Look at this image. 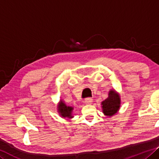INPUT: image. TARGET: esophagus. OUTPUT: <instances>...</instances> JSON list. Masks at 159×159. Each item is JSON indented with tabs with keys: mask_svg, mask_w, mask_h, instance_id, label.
I'll return each instance as SVG.
<instances>
[{
	"mask_svg": "<svg viewBox=\"0 0 159 159\" xmlns=\"http://www.w3.org/2000/svg\"><path fill=\"white\" fill-rule=\"evenodd\" d=\"M92 102H93L92 98H87V99H85L84 101V103L85 105H90L92 104Z\"/></svg>",
	"mask_w": 159,
	"mask_h": 159,
	"instance_id": "obj_1",
	"label": "esophagus"
}]
</instances>
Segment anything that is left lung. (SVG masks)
I'll list each match as a JSON object with an SVG mask.
<instances>
[{
  "mask_svg": "<svg viewBox=\"0 0 159 159\" xmlns=\"http://www.w3.org/2000/svg\"><path fill=\"white\" fill-rule=\"evenodd\" d=\"M120 96L115 90H110L108 93V98L102 101V112L105 115L112 117L118 112L120 107Z\"/></svg>",
  "mask_w": 159,
  "mask_h": 159,
  "instance_id": "left-lung-1",
  "label": "left lung"
}]
</instances>
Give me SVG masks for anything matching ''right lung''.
<instances>
[{
  "instance_id": "right-lung-1",
  "label": "right lung",
  "mask_w": 159,
  "mask_h": 159,
  "mask_svg": "<svg viewBox=\"0 0 159 159\" xmlns=\"http://www.w3.org/2000/svg\"><path fill=\"white\" fill-rule=\"evenodd\" d=\"M58 112L61 116L62 117L64 118H72V110H74V108L70 106H67L65 104V102L63 101L62 100H60V102L58 105Z\"/></svg>"
}]
</instances>
